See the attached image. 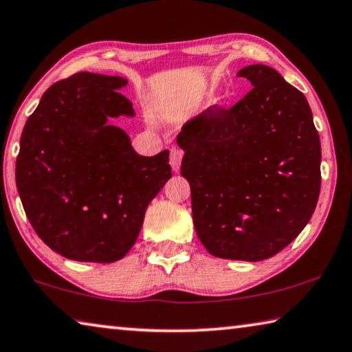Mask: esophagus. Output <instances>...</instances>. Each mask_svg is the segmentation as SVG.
I'll return each instance as SVG.
<instances>
[{
    "label": "esophagus",
    "instance_id": "esophagus-1",
    "mask_svg": "<svg viewBox=\"0 0 352 352\" xmlns=\"http://www.w3.org/2000/svg\"><path fill=\"white\" fill-rule=\"evenodd\" d=\"M182 158H183V152L177 148H172L170 149V166L172 169L175 172L180 169V164H182Z\"/></svg>",
    "mask_w": 352,
    "mask_h": 352
}]
</instances>
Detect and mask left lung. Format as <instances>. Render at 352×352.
Returning <instances> with one entry per match:
<instances>
[{"label":"left lung","instance_id":"1","mask_svg":"<svg viewBox=\"0 0 352 352\" xmlns=\"http://www.w3.org/2000/svg\"><path fill=\"white\" fill-rule=\"evenodd\" d=\"M231 109L210 106L177 143L198 239L214 257L260 261L303 231L320 194V138L305 95L265 65Z\"/></svg>","mask_w":352,"mask_h":352}]
</instances>
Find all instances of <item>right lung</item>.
<instances>
[{"instance_id": "obj_1", "label": "right lung", "mask_w": 352, "mask_h": 352, "mask_svg": "<svg viewBox=\"0 0 352 352\" xmlns=\"http://www.w3.org/2000/svg\"><path fill=\"white\" fill-rule=\"evenodd\" d=\"M127 80L78 72L50 86L25 121L16 188L46 245L76 261L112 263L135 243L144 212L172 177L169 151L138 155L107 120L133 117Z\"/></svg>"}]
</instances>
